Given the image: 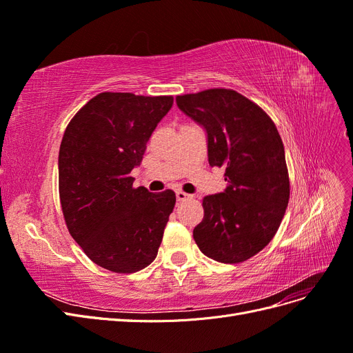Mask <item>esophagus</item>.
<instances>
[{
  "label": "esophagus",
  "instance_id": "34e87169",
  "mask_svg": "<svg viewBox=\"0 0 353 353\" xmlns=\"http://www.w3.org/2000/svg\"><path fill=\"white\" fill-rule=\"evenodd\" d=\"M187 199H191V196L190 194H187V193H184V191H176V200L178 201H184V200H187Z\"/></svg>",
  "mask_w": 353,
  "mask_h": 353
}]
</instances>
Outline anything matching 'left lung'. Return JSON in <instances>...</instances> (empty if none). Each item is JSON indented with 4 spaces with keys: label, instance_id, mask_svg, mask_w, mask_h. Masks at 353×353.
I'll use <instances>...</instances> for the list:
<instances>
[{
    "label": "left lung",
    "instance_id": "obj_1",
    "mask_svg": "<svg viewBox=\"0 0 353 353\" xmlns=\"http://www.w3.org/2000/svg\"><path fill=\"white\" fill-rule=\"evenodd\" d=\"M176 104L206 130L209 165L225 168L228 183L203 199L194 241L213 261H248L272 240L290 199L281 137L258 104L234 90L178 95Z\"/></svg>",
    "mask_w": 353,
    "mask_h": 353
}]
</instances>
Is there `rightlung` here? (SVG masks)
<instances>
[{
  "mask_svg": "<svg viewBox=\"0 0 353 353\" xmlns=\"http://www.w3.org/2000/svg\"><path fill=\"white\" fill-rule=\"evenodd\" d=\"M174 104L172 95L101 92L72 117L59 152V194L73 240L101 268L144 270L157 256L172 190L134 188L131 170Z\"/></svg>",
  "mask_w": 353,
  "mask_h": 353,
  "instance_id": "1",
  "label": "right lung"
}]
</instances>
